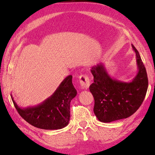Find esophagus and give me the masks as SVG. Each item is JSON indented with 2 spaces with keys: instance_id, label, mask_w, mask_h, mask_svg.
I'll return each mask as SVG.
<instances>
[{
  "instance_id": "34e87169",
  "label": "esophagus",
  "mask_w": 155,
  "mask_h": 155,
  "mask_svg": "<svg viewBox=\"0 0 155 155\" xmlns=\"http://www.w3.org/2000/svg\"><path fill=\"white\" fill-rule=\"evenodd\" d=\"M79 79H80V86L82 87V88L85 89V90L88 89L90 84V81L87 76L85 75H81L80 76Z\"/></svg>"
}]
</instances>
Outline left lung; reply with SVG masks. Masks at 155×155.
<instances>
[{"mask_svg": "<svg viewBox=\"0 0 155 155\" xmlns=\"http://www.w3.org/2000/svg\"><path fill=\"white\" fill-rule=\"evenodd\" d=\"M131 46L138 71L130 82L111 78L102 63L90 70L94 82L90 86V91L94 99V113L99 121L109 123L128 118L139 109L145 99L148 87L147 72L139 52Z\"/></svg>", "mask_w": 155, "mask_h": 155, "instance_id": "8db88e82", "label": "left lung"}]
</instances>
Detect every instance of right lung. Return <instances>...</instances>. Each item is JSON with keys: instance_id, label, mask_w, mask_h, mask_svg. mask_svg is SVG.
I'll list each match as a JSON object with an SVG mask.
<instances>
[{"instance_id": "add662e5", "label": "right lung", "mask_w": 155, "mask_h": 155, "mask_svg": "<svg viewBox=\"0 0 155 155\" xmlns=\"http://www.w3.org/2000/svg\"><path fill=\"white\" fill-rule=\"evenodd\" d=\"M72 75L61 82L51 96L37 106L20 107L11 98L19 114L36 128L44 130H58L68 124L71 114L70 104L77 95V90L72 82Z\"/></svg>"}]
</instances>
